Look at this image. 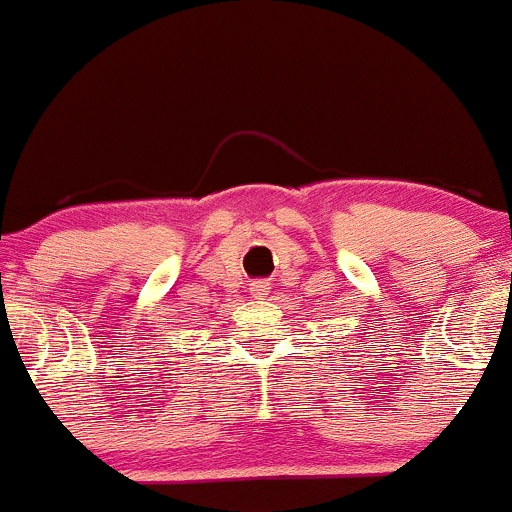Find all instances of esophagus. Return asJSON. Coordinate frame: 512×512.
Returning a JSON list of instances; mask_svg holds the SVG:
<instances>
[{
  "instance_id": "34e87169",
  "label": "esophagus",
  "mask_w": 512,
  "mask_h": 512,
  "mask_svg": "<svg viewBox=\"0 0 512 512\" xmlns=\"http://www.w3.org/2000/svg\"><path fill=\"white\" fill-rule=\"evenodd\" d=\"M268 286H271L268 281H254V286H251V293H254L256 298H263V295H268Z\"/></svg>"
}]
</instances>
